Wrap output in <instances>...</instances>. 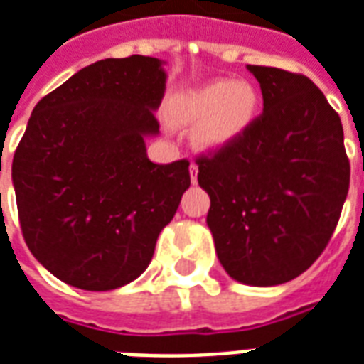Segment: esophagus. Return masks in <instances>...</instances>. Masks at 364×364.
Returning a JSON list of instances; mask_svg holds the SVG:
<instances>
[{"label":"esophagus","mask_w":364,"mask_h":364,"mask_svg":"<svg viewBox=\"0 0 364 364\" xmlns=\"http://www.w3.org/2000/svg\"><path fill=\"white\" fill-rule=\"evenodd\" d=\"M189 173H191V183L195 185V183H196V175H198V166H196V164H191V166H189Z\"/></svg>","instance_id":"1"}]
</instances>
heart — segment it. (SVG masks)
Here are the masks:
<instances>
[{"label":"heart","instance_id":"heart-1","mask_svg":"<svg viewBox=\"0 0 364 364\" xmlns=\"http://www.w3.org/2000/svg\"><path fill=\"white\" fill-rule=\"evenodd\" d=\"M260 106L257 88L249 82L214 80L181 94L173 102L171 115L179 123L200 121L195 141L200 148L218 150L245 133Z\"/></svg>","mask_w":364,"mask_h":364}]
</instances>
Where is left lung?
I'll use <instances>...</instances> for the list:
<instances>
[{
  "instance_id": "1",
  "label": "left lung",
  "mask_w": 364,
  "mask_h": 364,
  "mask_svg": "<svg viewBox=\"0 0 364 364\" xmlns=\"http://www.w3.org/2000/svg\"><path fill=\"white\" fill-rule=\"evenodd\" d=\"M264 109L243 134L196 158L220 262L247 285L301 276L330 241L349 191L343 127L305 75L247 65Z\"/></svg>"
}]
</instances>
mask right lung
<instances>
[{
	"mask_svg": "<svg viewBox=\"0 0 364 364\" xmlns=\"http://www.w3.org/2000/svg\"><path fill=\"white\" fill-rule=\"evenodd\" d=\"M161 61L102 59L40 100L13 158L18 222L61 282L109 291L146 270L191 185L189 160L154 164Z\"/></svg>",
	"mask_w": 364,
	"mask_h": 364,
	"instance_id": "obj_1",
	"label": "right lung"
}]
</instances>
